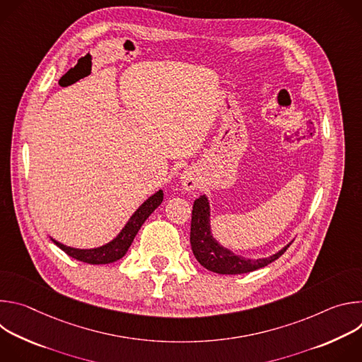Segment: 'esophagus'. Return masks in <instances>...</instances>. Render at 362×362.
<instances>
[{
    "mask_svg": "<svg viewBox=\"0 0 362 362\" xmlns=\"http://www.w3.org/2000/svg\"><path fill=\"white\" fill-rule=\"evenodd\" d=\"M180 182L183 189L186 190H194L199 186V177L193 170H186L180 176Z\"/></svg>",
    "mask_w": 362,
    "mask_h": 362,
    "instance_id": "34e87169",
    "label": "esophagus"
}]
</instances>
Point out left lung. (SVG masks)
I'll use <instances>...</instances> for the list:
<instances>
[{"instance_id": "obj_1", "label": "left lung", "mask_w": 362, "mask_h": 362, "mask_svg": "<svg viewBox=\"0 0 362 362\" xmlns=\"http://www.w3.org/2000/svg\"><path fill=\"white\" fill-rule=\"evenodd\" d=\"M209 216L211 211L208 199H206V196H200L193 203L190 223V245L197 262L212 272L222 275H238L261 269L276 261L291 245L289 243L278 253L269 257H264V259H246V257L238 256L229 249L221 246L214 239L211 233Z\"/></svg>"}]
</instances>
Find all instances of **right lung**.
<instances>
[{"label": "right lung", "instance_id": "add662e5", "mask_svg": "<svg viewBox=\"0 0 362 362\" xmlns=\"http://www.w3.org/2000/svg\"><path fill=\"white\" fill-rule=\"evenodd\" d=\"M162 200H163L162 190L150 196L134 212V215L130 218V221L123 228V230L119 233V236L116 239H113L112 242H109L107 245H103L100 247L76 249V247L66 246L54 239H51V240H53L60 249H63L69 256L74 257V259H77V261L91 264V265H105V264L116 262V261L122 259V257L126 255V252L130 247L139 229L146 222V219L153 214V211L162 203Z\"/></svg>", "mask_w": 362, "mask_h": 362}]
</instances>
